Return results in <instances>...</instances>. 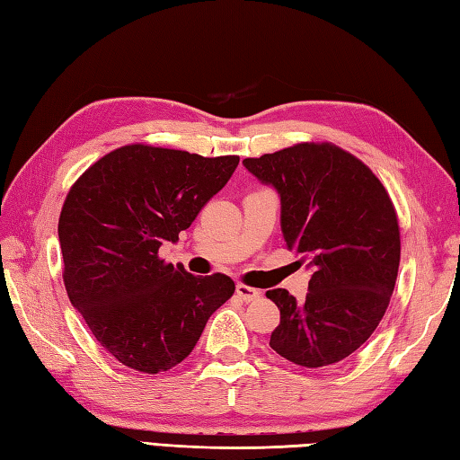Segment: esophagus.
I'll return each instance as SVG.
<instances>
[{"instance_id":"obj_1","label":"esophagus","mask_w":460,"mask_h":460,"mask_svg":"<svg viewBox=\"0 0 460 460\" xmlns=\"http://www.w3.org/2000/svg\"><path fill=\"white\" fill-rule=\"evenodd\" d=\"M235 292H237V296H239L241 300H245V302L257 300V298H261V295H262L261 290L252 288V287H247V285H243V282H239L237 288H235Z\"/></svg>"}]
</instances>
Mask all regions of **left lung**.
Returning a JSON list of instances; mask_svg holds the SVG:
<instances>
[{"instance_id": "1", "label": "left lung", "mask_w": 460, "mask_h": 460, "mask_svg": "<svg viewBox=\"0 0 460 460\" xmlns=\"http://www.w3.org/2000/svg\"><path fill=\"white\" fill-rule=\"evenodd\" d=\"M245 168L280 193L285 243L312 269L306 298L269 290L280 324L269 346L300 367L338 364L366 344L395 288L402 237L384 183L332 142H300Z\"/></svg>"}]
</instances>
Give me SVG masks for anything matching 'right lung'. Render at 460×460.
Returning a JSON list of instances; mask_svg holds the SVG:
<instances>
[{"label": "right lung", "instance_id": "1", "mask_svg": "<svg viewBox=\"0 0 460 460\" xmlns=\"http://www.w3.org/2000/svg\"><path fill=\"white\" fill-rule=\"evenodd\" d=\"M237 164L239 155L128 144L68 190L58 217L66 295L122 366L154 376L181 364L235 292L227 275L195 277L158 251L178 241Z\"/></svg>", "mask_w": 460, "mask_h": 460}]
</instances>
